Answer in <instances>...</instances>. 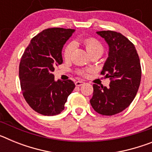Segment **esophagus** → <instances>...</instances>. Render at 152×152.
I'll use <instances>...</instances> for the list:
<instances>
[{
  "instance_id": "obj_1",
  "label": "esophagus",
  "mask_w": 152,
  "mask_h": 152,
  "mask_svg": "<svg viewBox=\"0 0 152 152\" xmlns=\"http://www.w3.org/2000/svg\"><path fill=\"white\" fill-rule=\"evenodd\" d=\"M84 81H82V80H77L76 82H75V85L77 86V87H79V86H81L82 84H84Z\"/></svg>"
}]
</instances>
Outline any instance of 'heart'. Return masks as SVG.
I'll use <instances>...</instances> for the list:
<instances>
[{
    "instance_id": "b5f03b06",
    "label": "heart",
    "mask_w": 152,
    "mask_h": 152,
    "mask_svg": "<svg viewBox=\"0 0 152 152\" xmlns=\"http://www.w3.org/2000/svg\"><path fill=\"white\" fill-rule=\"evenodd\" d=\"M83 43L86 48V50L90 54V56L94 53H102L103 52V46L100 42L94 38H86L83 40ZM75 49V43L72 42L67 44L63 51V56L64 59L69 60L72 58L73 52ZM89 72L88 70H77V74L80 76H85Z\"/></svg>"
}]
</instances>
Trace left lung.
<instances>
[{"label": "left lung", "instance_id": "1", "mask_svg": "<svg viewBox=\"0 0 152 152\" xmlns=\"http://www.w3.org/2000/svg\"><path fill=\"white\" fill-rule=\"evenodd\" d=\"M110 47L109 57L101 75L110 77L108 88L94 84L90 102L95 111L103 116L122 112L131 104L139 90L142 76L140 60L134 44L115 31L96 32Z\"/></svg>", "mask_w": 152, "mask_h": 152}]
</instances>
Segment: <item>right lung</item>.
I'll use <instances>...</instances> for the list:
<instances>
[{"instance_id":"1","label":"right lung","mask_w":152,"mask_h":152,"mask_svg":"<svg viewBox=\"0 0 152 152\" xmlns=\"http://www.w3.org/2000/svg\"><path fill=\"white\" fill-rule=\"evenodd\" d=\"M75 29L49 28L34 36L21 57L19 77L23 95L33 110L55 116L64 109L75 88L72 80L56 81L55 68L62 63L61 50Z\"/></svg>"}]
</instances>
